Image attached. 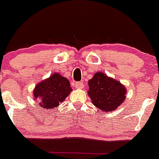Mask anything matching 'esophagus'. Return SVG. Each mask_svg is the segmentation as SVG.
Masks as SVG:
<instances>
[{"label": "esophagus", "instance_id": "obj_1", "mask_svg": "<svg viewBox=\"0 0 159 159\" xmlns=\"http://www.w3.org/2000/svg\"><path fill=\"white\" fill-rule=\"evenodd\" d=\"M75 88H78V89H82L84 88V84L82 82H76L75 84Z\"/></svg>", "mask_w": 159, "mask_h": 159}]
</instances>
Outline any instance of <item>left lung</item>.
I'll return each instance as SVG.
<instances>
[{"label":"left lung","mask_w":159,"mask_h":159,"mask_svg":"<svg viewBox=\"0 0 159 159\" xmlns=\"http://www.w3.org/2000/svg\"><path fill=\"white\" fill-rule=\"evenodd\" d=\"M88 95L93 104L103 111H113L124 101L127 90L119 81L96 72L88 81Z\"/></svg>","instance_id":"obj_1"}]
</instances>
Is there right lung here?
I'll list each match as a JSON object with an SVG mask.
<instances>
[{
    "mask_svg": "<svg viewBox=\"0 0 159 159\" xmlns=\"http://www.w3.org/2000/svg\"><path fill=\"white\" fill-rule=\"evenodd\" d=\"M72 91L68 80L55 73L48 79L38 84L33 92L35 99H39L40 106L47 110L59 106Z\"/></svg>",
    "mask_w": 159,
    "mask_h": 159,
    "instance_id": "add662e5",
    "label": "right lung"
}]
</instances>
